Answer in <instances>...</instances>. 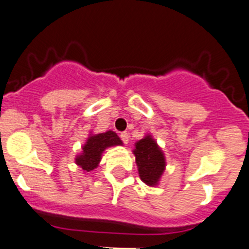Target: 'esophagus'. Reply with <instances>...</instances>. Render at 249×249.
<instances>
[{
    "instance_id": "obj_1",
    "label": "esophagus",
    "mask_w": 249,
    "mask_h": 249,
    "mask_svg": "<svg viewBox=\"0 0 249 249\" xmlns=\"http://www.w3.org/2000/svg\"><path fill=\"white\" fill-rule=\"evenodd\" d=\"M120 139H122V141L125 143V144H127V143H129L130 136L127 132H122V134H120Z\"/></svg>"
}]
</instances>
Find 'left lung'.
Masks as SVG:
<instances>
[{"mask_svg":"<svg viewBox=\"0 0 249 249\" xmlns=\"http://www.w3.org/2000/svg\"><path fill=\"white\" fill-rule=\"evenodd\" d=\"M134 154L136 157V164L142 182L150 187L158 185L160 177L165 171L166 161L164 153L152 135H147L144 139L135 143Z\"/></svg>","mask_w":249,"mask_h":249,"instance_id":"left-lung-1","label":"left lung"}]
</instances>
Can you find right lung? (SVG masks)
Returning <instances> with one entry per match:
<instances>
[{"instance_id": "1", "label": "right lung", "mask_w": 249, "mask_h": 249, "mask_svg": "<svg viewBox=\"0 0 249 249\" xmlns=\"http://www.w3.org/2000/svg\"><path fill=\"white\" fill-rule=\"evenodd\" d=\"M123 142L114 131H106L105 134L90 135L83 145L82 154L76 158V164L84 172H90L99 166L104 150L113 145H122Z\"/></svg>"}]
</instances>
